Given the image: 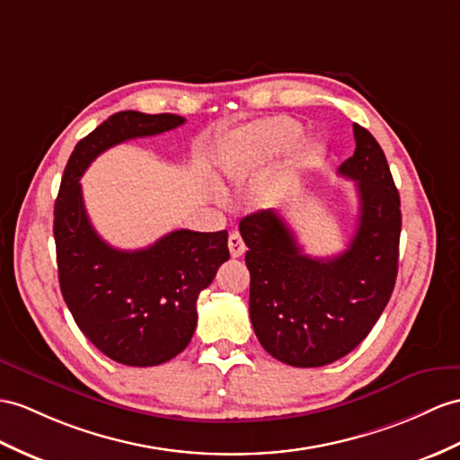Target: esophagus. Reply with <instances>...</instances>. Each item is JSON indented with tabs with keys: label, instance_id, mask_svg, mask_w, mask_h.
Instances as JSON below:
<instances>
[{
	"label": "esophagus",
	"instance_id": "34e87169",
	"mask_svg": "<svg viewBox=\"0 0 460 460\" xmlns=\"http://www.w3.org/2000/svg\"><path fill=\"white\" fill-rule=\"evenodd\" d=\"M228 248H230V255L232 257H242L245 253V243H243V240H242V236H240L238 232L230 234Z\"/></svg>",
	"mask_w": 460,
	"mask_h": 460
}]
</instances>
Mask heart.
Listing matches in <instances>:
<instances>
[{
	"label": "heart",
	"instance_id": "b5f03b06",
	"mask_svg": "<svg viewBox=\"0 0 460 460\" xmlns=\"http://www.w3.org/2000/svg\"><path fill=\"white\" fill-rule=\"evenodd\" d=\"M300 138L298 122L290 119H267L234 134L226 144V162L232 170L275 160L293 150ZM295 149L296 160L312 162L322 152L318 140H302Z\"/></svg>",
	"mask_w": 460,
	"mask_h": 460
}]
</instances>
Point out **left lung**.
Wrapping results in <instances>:
<instances>
[{"label":"left lung","instance_id":"obj_1","mask_svg":"<svg viewBox=\"0 0 460 460\" xmlns=\"http://www.w3.org/2000/svg\"><path fill=\"white\" fill-rule=\"evenodd\" d=\"M353 134L355 154L338 170L359 193V222L345 252L326 260L302 253L275 210L240 222L253 332L269 355L290 367H323L351 353L394 290L400 195L373 134L357 122Z\"/></svg>","mask_w":460,"mask_h":460}]
</instances>
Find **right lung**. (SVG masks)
Here are the masks:
<instances>
[{
    "label": "right lung",
    "mask_w": 460,
    "mask_h": 460,
    "mask_svg": "<svg viewBox=\"0 0 460 460\" xmlns=\"http://www.w3.org/2000/svg\"><path fill=\"white\" fill-rule=\"evenodd\" d=\"M183 117L120 111L75 144L54 205L62 296L85 338L109 359L154 367L193 338L197 298L230 260L228 232L173 230L144 250L101 240L87 218L80 177L101 152L181 127Z\"/></svg>",
    "instance_id": "right-lung-1"
}]
</instances>
